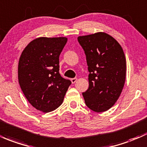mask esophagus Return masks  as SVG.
Wrapping results in <instances>:
<instances>
[{
	"label": "esophagus",
	"mask_w": 147,
	"mask_h": 147,
	"mask_svg": "<svg viewBox=\"0 0 147 147\" xmlns=\"http://www.w3.org/2000/svg\"><path fill=\"white\" fill-rule=\"evenodd\" d=\"M77 78H72V79H71V82H72V84H75V82H77Z\"/></svg>",
	"instance_id": "1"
}]
</instances>
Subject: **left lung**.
<instances>
[{
	"mask_svg": "<svg viewBox=\"0 0 147 147\" xmlns=\"http://www.w3.org/2000/svg\"><path fill=\"white\" fill-rule=\"evenodd\" d=\"M86 56L88 90L82 93L85 103L96 112L107 111L115 104L126 77V60L120 44L105 32L78 37Z\"/></svg>",
	"mask_w": 147,
	"mask_h": 147,
	"instance_id": "1",
	"label": "left lung"
}]
</instances>
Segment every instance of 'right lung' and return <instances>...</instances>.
<instances>
[{"label":"right lung","mask_w":147,"mask_h":147,"mask_svg":"<svg viewBox=\"0 0 147 147\" xmlns=\"http://www.w3.org/2000/svg\"><path fill=\"white\" fill-rule=\"evenodd\" d=\"M65 37H40L23 50L18 64V80L30 104L45 113L55 110L63 101L71 82L59 74V56Z\"/></svg>","instance_id":"obj_1"}]
</instances>
